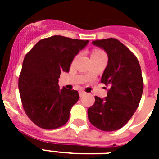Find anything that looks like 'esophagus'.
<instances>
[{
  "mask_svg": "<svg viewBox=\"0 0 159 159\" xmlns=\"http://www.w3.org/2000/svg\"><path fill=\"white\" fill-rule=\"evenodd\" d=\"M87 94V92H84V91H80L79 92V96L80 97H83L84 95Z\"/></svg>",
  "mask_w": 159,
  "mask_h": 159,
  "instance_id": "obj_1",
  "label": "esophagus"
}]
</instances>
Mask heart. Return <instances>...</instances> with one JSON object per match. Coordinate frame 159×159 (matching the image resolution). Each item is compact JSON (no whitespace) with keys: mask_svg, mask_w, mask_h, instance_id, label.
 <instances>
[{"mask_svg":"<svg viewBox=\"0 0 159 159\" xmlns=\"http://www.w3.org/2000/svg\"><path fill=\"white\" fill-rule=\"evenodd\" d=\"M104 53V52H102V50H98V49H97V50L93 51V53H92V54H94V53Z\"/></svg>","mask_w":159,"mask_h":159,"instance_id":"b5f03b06","label":"heart"}]
</instances>
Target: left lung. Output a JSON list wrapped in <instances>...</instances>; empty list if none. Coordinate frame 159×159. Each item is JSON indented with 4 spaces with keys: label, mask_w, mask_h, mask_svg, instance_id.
Segmentation results:
<instances>
[{
    "label": "left lung",
    "mask_w": 159,
    "mask_h": 159,
    "mask_svg": "<svg viewBox=\"0 0 159 159\" xmlns=\"http://www.w3.org/2000/svg\"><path fill=\"white\" fill-rule=\"evenodd\" d=\"M92 44L108 55L102 83L109 89L105 98L95 97L94 105L87 110L88 119L101 130H117L130 120L140 102L143 90L140 65L134 54L116 39L95 40Z\"/></svg>",
    "instance_id": "obj_1"
}]
</instances>
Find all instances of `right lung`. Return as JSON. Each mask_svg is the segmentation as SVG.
I'll use <instances>...</instances> for the list:
<instances>
[{"instance_id":"add662e5","label":"right lung","mask_w":159,"mask_h":159,"mask_svg":"<svg viewBox=\"0 0 159 159\" xmlns=\"http://www.w3.org/2000/svg\"><path fill=\"white\" fill-rule=\"evenodd\" d=\"M88 40L61 35L41 39L24 58L19 77V91L26 115L45 129L67 123L72 106L79 99L77 91L60 89L62 72H69L72 60Z\"/></svg>"}]
</instances>
